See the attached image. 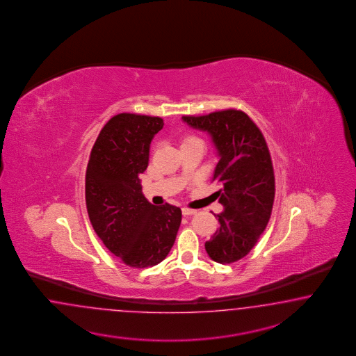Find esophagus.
<instances>
[{
  "label": "esophagus",
  "instance_id": "esophagus-1",
  "mask_svg": "<svg viewBox=\"0 0 356 356\" xmlns=\"http://www.w3.org/2000/svg\"><path fill=\"white\" fill-rule=\"evenodd\" d=\"M183 214L184 216H194V214H197V210L188 209V207H183Z\"/></svg>",
  "mask_w": 356,
  "mask_h": 356
}]
</instances>
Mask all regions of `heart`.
<instances>
[{
    "label": "heart",
    "mask_w": 356,
    "mask_h": 356,
    "mask_svg": "<svg viewBox=\"0 0 356 356\" xmlns=\"http://www.w3.org/2000/svg\"><path fill=\"white\" fill-rule=\"evenodd\" d=\"M198 138H195V137H193V136H188V137H185L184 138L183 142H181V145H185V143H191V142H197Z\"/></svg>",
    "instance_id": "heart-1"
}]
</instances>
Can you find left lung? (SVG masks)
Here are the masks:
<instances>
[{
	"instance_id": "obj_1",
	"label": "left lung",
	"mask_w": 356,
	"mask_h": 356,
	"mask_svg": "<svg viewBox=\"0 0 356 356\" xmlns=\"http://www.w3.org/2000/svg\"><path fill=\"white\" fill-rule=\"evenodd\" d=\"M183 120L207 131L219 155L213 181L220 185L216 194L225 210L216 216L220 226L206 241V252L219 264L236 262L256 245L271 216L275 180L266 140L243 111L225 109Z\"/></svg>"
}]
</instances>
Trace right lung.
Returning a JSON list of instances; mask_svg holds the SVG:
<instances>
[{"instance_id":"obj_1","label":"right lung","mask_w":356,"mask_h":356,"mask_svg":"<svg viewBox=\"0 0 356 356\" xmlns=\"http://www.w3.org/2000/svg\"><path fill=\"white\" fill-rule=\"evenodd\" d=\"M161 118L113 116L100 130L86 171L87 213L111 253L130 268L158 265L172 248L181 223L180 207L154 206L142 194L140 173Z\"/></svg>"}]
</instances>
